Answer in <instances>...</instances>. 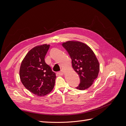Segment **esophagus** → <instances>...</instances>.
I'll use <instances>...</instances> for the list:
<instances>
[{
    "label": "esophagus",
    "instance_id": "obj_1",
    "mask_svg": "<svg viewBox=\"0 0 126 126\" xmlns=\"http://www.w3.org/2000/svg\"><path fill=\"white\" fill-rule=\"evenodd\" d=\"M57 74H58L59 75H63L64 74V71L62 70V71H59V72H57Z\"/></svg>",
    "mask_w": 126,
    "mask_h": 126
}]
</instances>
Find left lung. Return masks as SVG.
Wrapping results in <instances>:
<instances>
[{"mask_svg": "<svg viewBox=\"0 0 126 126\" xmlns=\"http://www.w3.org/2000/svg\"><path fill=\"white\" fill-rule=\"evenodd\" d=\"M63 46L69 54L72 66L79 76L80 82L76 88H88L96 79L99 71V63L91 49L86 44L76 41H68Z\"/></svg>", "mask_w": 126, "mask_h": 126, "instance_id": "obj_1", "label": "left lung"}]
</instances>
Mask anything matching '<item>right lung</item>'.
<instances>
[{"mask_svg": "<svg viewBox=\"0 0 126 126\" xmlns=\"http://www.w3.org/2000/svg\"><path fill=\"white\" fill-rule=\"evenodd\" d=\"M50 45L37 46L30 50L22 61L19 76L27 89L39 96H45L53 89L56 74L45 63V57Z\"/></svg>", "mask_w": 126, "mask_h": 126, "instance_id": "1", "label": "right lung"}]
</instances>
